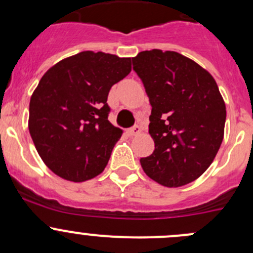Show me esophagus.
Listing matches in <instances>:
<instances>
[{
	"label": "esophagus",
	"instance_id": "esophagus-1",
	"mask_svg": "<svg viewBox=\"0 0 253 253\" xmlns=\"http://www.w3.org/2000/svg\"><path fill=\"white\" fill-rule=\"evenodd\" d=\"M127 133L129 134V136H137V134L141 133V127L139 126H133L132 128H129L128 131H127Z\"/></svg>",
	"mask_w": 253,
	"mask_h": 253
}]
</instances>
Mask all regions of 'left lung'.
<instances>
[{
	"instance_id": "1",
	"label": "left lung",
	"mask_w": 253,
	"mask_h": 253,
	"mask_svg": "<svg viewBox=\"0 0 253 253\" xmlns=\"http://www.w3.org/2000/svg\"><path fill=\"white\" fill-rule=\"evenodd\" d=\"M132 63L152 105L155 149L141 158L143 170L165 187L187 185L208 169L224 138L226 109L216 82L175 51H142Z\"/></svg>"
}]
</instances>
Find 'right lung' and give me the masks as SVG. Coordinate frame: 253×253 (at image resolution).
I'll return each mask as SVG.
<instances>
[{"label": "right lung", "mask_w": 253, "mask_h": 253, "mask_svg": "<svg viewBox=\"0 0 253 253\" xmlns=\"http://www.w3.org/2000/svg\"><path fill=\"white\" fill-rule=\"evenodd\" d=\"M129 72V57L83 51L42 76L30 98L28 126L53 174L83 182L103 172L122 136L108 120L109 91Z\"/></svg>", "instance_id": "right-lung-1"}]
</instances>
